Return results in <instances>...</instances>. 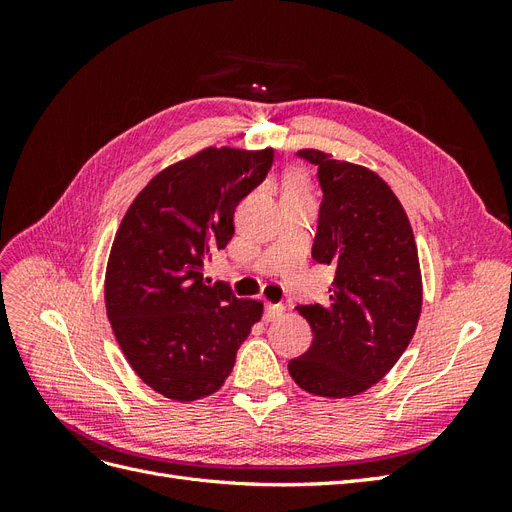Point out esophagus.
<instances>
[{
	"label": "esophagus",
	"instance_id": "34e87169",
	"mask_svg": "<svg viewBox=\"0 0 512 512\" xmlns=\"http://www.w3.org/2000/svg\"><path fill=\"white\" fill-rule=\"evenodd\" d=\"M284 312H286V307H284L282 303H269V305L265 307V320H267V322H273V320H277V318H282Z\"/></svg>",
	"mask_w": 512,
	"mask_h": 512
}]
</instances>
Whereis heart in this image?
<instances>
[{
	"instance_id": "b5f03b06",
	"label": "heart",
	"mask_w": 512,
	"mask_h": 512,
	"mask_svg": "<svg viewBox=\"0 0 512 512\" xmlns=\"http://www.w3.org/2000/svg\"><path fill=\"white\" fill-rule=\"evenodd\" d=\"M286 188H292V190H307V188H305V179H303V175H299V173L290 175V177H288V181H286Z\"/></svg>"
}]
</instances>
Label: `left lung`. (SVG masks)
I'll use <instances>...</instances> for the list:
<instances>
[{
	"label": "left lung",
	"instance_id": "8db88e82",
	"mask_svg": "<svg viewBox=\"0 0 512 512\" xmlns=\"http://www.w3.org/2000/svg\"><path fill=\"white\" fill-rule=\"evenodd\" d=\"M318 166L322 203L312 256L335 269L329 305H299L314 339L288 371L303 391L352 397L389 374L408 348L423 305L408 215L374 170L301 149Z\"/></svg>",
	"mask_w": 512,
	"mask_h": 512
}]
</instances>
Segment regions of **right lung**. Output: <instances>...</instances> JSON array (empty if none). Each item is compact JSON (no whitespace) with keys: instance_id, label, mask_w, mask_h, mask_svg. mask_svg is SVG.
Segmentation results:
<instances>
[{"instance_id":"obj_1","label":"right lung","mask_w":512,"mask_h":512,"mask_svg":"<svg viewBox=\"0 0 512 512\" xmlns=\"http://www.w3.org/2000/svg\"><path fill=\"white\" fill-rule=\"evenodd\" d=\"M271 164V147H207L164 168L123 215L106 267V314L138 378L168 399L218 391L262 316V303L211 284L203 267L235 235L237 205Z\"/></svg>"}]
</instances>
